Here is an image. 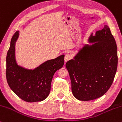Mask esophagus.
Instances as JSON below:
<instances>
[{
    "mask_svg": "<svg viewBox=\"0 0 122 122\" xmlns=\"http://www.w3.org/2000/svg\"><path fill=\"white\" fill-rule=\"evenodd\" d=\"M72 56L71 54H66L65 56V62H67L68 61H69L71 59H72Z\"/></svg>",
    "mask_w": 122,
    "mask_h": 122,
    "instance_id": "34e87169",
    "label": "esophagus"
}]
</instances>
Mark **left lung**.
<instances>
[{
	"instance_id": "1",
	"label": "left lung",
	"mask_w": 122,
	"mask_h": 122,
	"mask_svg": "<svg viewBox=\"0 0 122 122\" xmlns=\"http://www.w3.org/2000/svg\"><path fill=\"white\" fill-rule=\"evenodd\" d=\"M73 59L66 64L73 95L81 101L95 100L111 86L117 70V46L110 28L105 25L88 39Z\"/></svg>"
}]
</instances>
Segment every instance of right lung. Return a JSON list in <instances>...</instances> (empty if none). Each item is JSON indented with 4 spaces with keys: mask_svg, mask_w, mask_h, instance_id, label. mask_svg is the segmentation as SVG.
<instances>
[{
    "mask_svg": "<svg viewBox=\"0 0 122 122\" xmlns=\"http://www.w3.org/2000/svg\"><path fill=\"white\" fill-rule=\"evenodd\" d=\"M19 31L12 36L6 57V79L11 90L27 102H41L49 95L54 74L64 64V54L47 60L35 68L27 69L18 65L15 60V43Z\"/></svg>",
    "mask_w": 122,
    "mask_h": 122,
    "instance_id": "1",
    "label": "right lung"
}]
</instances>
